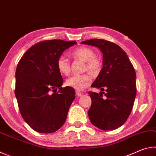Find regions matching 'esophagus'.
I'll use <instances>...</instances> for the list:
<instances>
[{"mask_svg": "<svg viewBox=\"0 0 156 156\" xmlns=\"http://www.w3.org/2000/svg\"><path fill=\"white\" fill-rule=\"evenodd\" d=\"M76 96H77L78 97H80V96H83V94H82L81 92H80V91H76Z\"/></svg>", "mask_w": 156, "mask_h": 156, "instance_id": "34e87169", "label": "esophagus"}]
</instances>
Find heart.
Listing matches in <instances>:
<instances>
[{
    "mask_svg": "<svg viewBox=\"0 0 156 156\" xmlns=\"http://www.w3.org/2000/svg\"><path fill=\"white\" fill-rule=\"evenodd\" d=\"M72 56L76 59L84 62V71H89L92 74H96L101 69L102 63L97 58L95 51L91 48L87 47H80L73 50ZM56 66L58 70L61 74L68 76L71 72L70 62L67 58L60 56L57 60ZM92 81L91 76L89 73L73 76L66 80V85L72 87L78 91L84 90L90 85Z\"/></svg>",
    "mask_w": 156,
    "mask_h": 156,
    "instance_id": "obj_1",
    "label": "heart"
}]
</instances>
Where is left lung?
<instances>
[{
    "instance_id": "obj_1",
    "label": "left lung",
    "mask_w": 156,
    "mask_h": 156,
    "mask_svg": "<svg viewBox=\"0 0 156 156\" xmlns=\"http://www.w3.org/2000/svg\"><path fill=\"white\" fill-rule=\"evenodd\" d=\"M81 44L97 47L103 54V67L92 87L106 91L102 98L89 91L91 105L88 111L91 122L104 131L114 130L125 123L136 96V74L126 52L120 46L104 39H90Z\"/></svg>"
}]
</instances>
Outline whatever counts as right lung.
<instances>
[{
    "label": "right lung",
    "mask_w": 156,
    "mask_h": 156,
    "mask_svg": "<svg viewBox=\"0 0 156 156\" xmlns=\"http://www.w3.org/2000/svg\"><path fill=\"white\" fill-rule=\"evenodd\" d=\"M75 41H41L27 50L16 70L15 96L20 113L27 125L42 133H54L67 119L75 99V89L61 87L63 79L56 62ZM56 93L51 94L56 90Z\"/></svg>",
    "instance_id": "add662e5"
}]
</instances>
